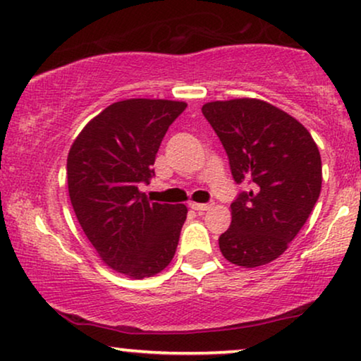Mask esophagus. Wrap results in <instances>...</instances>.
I'll return each mask as SVG.
<instances>
[{
	"instance_id": "obj_1",
	"label": "esophagus",
	"mask_w": 361,
	"mask_h": 361,
	"mask_svg": "<svg viewBox=\"0 0 361 361\" xmlns=\"http://www.w3.org/2000/svg\"><path fill=\"white\" fill-rule=\"evenodd\" d=\"M189 207L192 210H195V212H204V210H209L212 205L210 204H197V202H190Z\"/></svg>"
}]
</instances>
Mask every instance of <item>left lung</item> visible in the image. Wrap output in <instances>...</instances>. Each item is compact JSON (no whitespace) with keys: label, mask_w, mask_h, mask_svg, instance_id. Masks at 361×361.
<instances>
[{"label":"left lung","mask_w":361,"mask_h":361,"mask_svg":"<svg viewBox=\"0 0 361 361\" xmlns=\"http://www.w3.org/2000/svg\"><path fill=\"white\" fill-rule=\"evenodd\" d=\"M226 149L233 180L245 184L231 204V227L219 237L222 255L254 269L287 250L315 207L322 190V159L303 126L259 99L202 106Z\"/></svg>","instance_id":"1"}]
</instances>
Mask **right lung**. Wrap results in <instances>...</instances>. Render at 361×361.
Segmentation results:
<instances>
[{"instance_id": "obj_1", "label": "right lung", "mask_w": 361, "mask_h": 361, "mask_svg": "<svg viewBox=\"0 0 361 361\" xmlns=\"http://www.w3.org/2000/svg\"><path fill=\"white\" fill-rule=\"evenodd\" d=\"M187 107L166 99H126L81 130L68 156V189L84 233L106 265L130 279L171 264L187 217L184 204L149 202L154 161L169 126Z\"/></svg>"}]
</instances>
